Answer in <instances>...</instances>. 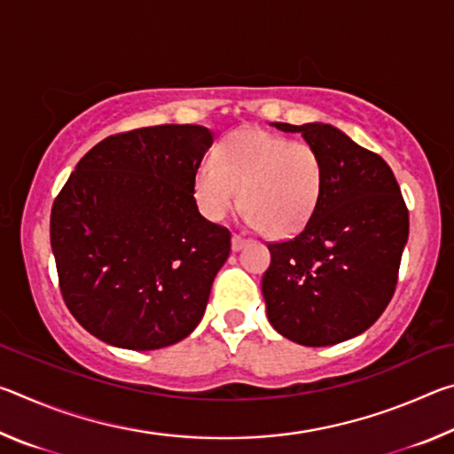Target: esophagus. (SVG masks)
I'll return each mask as SVG.
<instances>
[{
	"mask_svg": "<svg viewBox=\"0 0 454 454\" xmlns=\"http://www.w3.org/2000/svg\"><path fill=\"white\" fill-rule=\"evenodd\" d=\"M246 242H248V240H246V238H242V236H238V234H234V236H232V250H234V252H238V250H242V248H244V246H246Z\"/></svg>",
	"mask_w": 454,
	"mask_h": 454,
	"instance_id": "34e87169",
	"label": "esophagus"
}]
</instances>
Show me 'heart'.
I'll use <instances>...</instances> for the list:
<instances>
[{
  "label": "heart",
  "instance_id": "1",
  "mask_svg": "<svg viewBox=\"0 0 454 454\" xmlns=\"http://www.w3.org/2000/svg\"><path fill=\"white\" fill-rule=\"evenodd\" d=\"M322 160L309 144L264 129H240L200 164L194 194L210 220H224L238 202L248 224L274 240L309 224L322 192Z\"/></svg>",
  "mask_w": 454,
  "mask_h": 454
}]
</instances>
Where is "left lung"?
I'll return each mask as SVG.
<instances>
[{
  "label": "left lung",
  "mask_w": 454,
  "mask_h": 454,
  "mask_svg": "<svg viewBox=\"0 0 454 454\" xmlns=\"http://www.w3.org/2000/svg\"><path fill=\"white\" fill-rule=\"evenodd\" d=\"M301 132L322 160V192L294 238L268 244L262 276L276 333L302 347H330L371 328L395 294L409 238V210L388 164L340 132L312 121Z\"/></svg>",
  "instance_id": "8db88e82"
}]
</instances>
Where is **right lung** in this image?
<instances>
[{"instance_id": "add662e5", "label": "right lung", "mask_w": 454, "mask_h": 454, "mask_svg": "<svg viewBox=\"0 0 454 454\" xmlns=\"http://www.w3.org/2000/svg\"><path fill=\"white\" fill-rule=\"evenodd\" d=\"M208 128L164 124L110 136L53 200L51 252L74 318L118 348L156 350L202 320L230 256L228 228L198 212Z\"/></svg>"}]
</instances>
